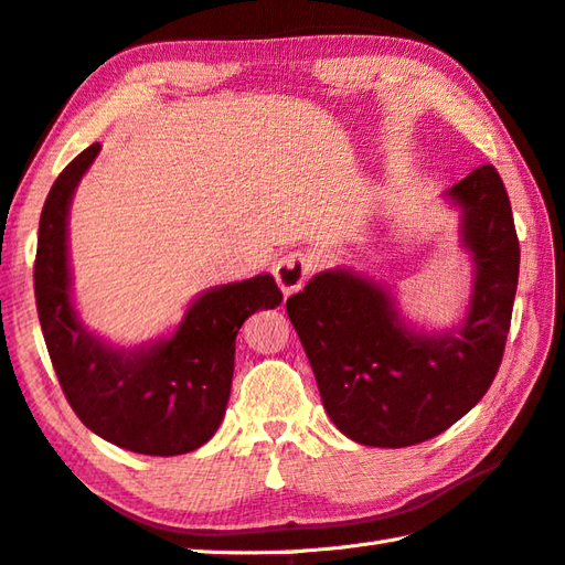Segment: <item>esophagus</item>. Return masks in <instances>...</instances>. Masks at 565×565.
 Listing matches in <instances>:
<instances>
[{
    "mask_svg": "<svg viewBox=\"0 0 565 565\" xmlns=\"http://www.w3.org/2000/svg\"><path fill=\"white\" fill-rule=\"evenodd\" d=\"M308 274H311V259H308V254L303 252L284 254V257H279V262L274 264V279L281 286L284 296L301 289Z\"/></svg>",
    "mask_w": 565,
    "mask_h": 565,
    "instance_id": "obj_1",
    "label": "esophagus"
}]
</instances>
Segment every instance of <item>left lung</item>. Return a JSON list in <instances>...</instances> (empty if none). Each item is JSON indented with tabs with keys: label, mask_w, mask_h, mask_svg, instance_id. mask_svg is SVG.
<instances>
[{
	"label": "left lung",
	"mask_w": 565,
	"mask_h": 565,
	"mask_svg": "<svg viewBox=\"0 0 565 565\" xmlns=\"http://www.w3.org/2000/svg\"><path fill=\"white\" fill-rule=\"evenodd\" d=\"M448 195L462 210V245L475 259L458 330L416 333L382 286L348 269L313 276L286 301L330 422L355 444L406 448L444 434L500 370L519 281L510 195L490 163Z\"/></svg>",
	"instance_id": "8db88e82"
}]
</instances>
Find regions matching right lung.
<instances>
[{
	"label": "right lung",
	"instance_id": "obj_1",
	"mask_svg": "<svg viewBox=\"0 0 565 565\" xmlns=\"http://www.w3.org/2000/svg\"><path fill=\"white\" fill-rule=\"evenodd\" d=\"M99 143L55 179L41 210L33 294L55 377L81 422L141 456H183L207 444L223 422L242 323L281 303L274 276L215 286L188 308L169 340L115 350L81 326L71 301L68 207Z\"/></svg>",
	"mask_w": 565,
	"mask_h": 565
}]
</instances>
